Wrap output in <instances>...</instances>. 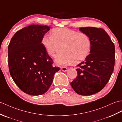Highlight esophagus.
<instances>
[{"label":"esophagus","mask_w":122,"mask_h":122,"mask_svg":"<svg viewBox=\"0 0 122 122\" xmlns=\"http://www.w3.org/2000/svg\"><path fill=\"white\" fill-rule=\"evenodd\" d=\"M61 69L62 71H63V72H66L67 71V68L66 67H61Z\"/></svg>","instance_id":"34e87169"}]
</instances>
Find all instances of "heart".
Returning <instances> with one entry per match:
<instances>
[{
  "instance_id": "b5f03b06",
  "label": "heart",
  "mask_w": 122,
  "mask_h": 122,
  "mask_svg": "<svg viewBox=\"0 0 122 122\" xmlns=\"http://www.w3.org/2000/svg\"><path fill=\"white\" fill-rule=\"evenodd\" d=\"M41 44L49 56H55V61L59 65L77 63L84 60L89 55L92 41L86 33L78 32L67 28L53 29L51 36L45 35Z\"/></svg>"
}]
</instances>
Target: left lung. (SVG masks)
Returning a JSON list of instances; mask_svg holds the SVG:
<instances>
[{"label":"left lung","mask_w":122,"mask_h":122,"mask_svg":"<svg viewBox=\"0 0 122 122\" xmlns=\"http://www.w3.org/2000/svg\"><path fill=\"white\" fill-rule=\"evenodd\" d=\"M92 41L90 54L76 66L77 76L71 83L78 95L89 96L99 92L109 81L114 70L115 60L114 44L101 28H80Z\"/></svg>","instance_id":"obj_1"}]
</instances>
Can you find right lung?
Segmentation results:
<instances>
[{"label":"right lung","mask_w":122,"mask_h":122,"mask_svg":"<svg viewBox=\"0 0 122 122\" xmlns=\"http://www.w3.org/2000/svg\"><path fill=\"white\" fill-rule=\"evenodd\" d=\"M50 27L30 25L16 32L8 46V66L13 81L22 91L38 96L47 92L55 73L53 60L41 44Z\"/></svg>","instance_id":"1"}]
</instances>
